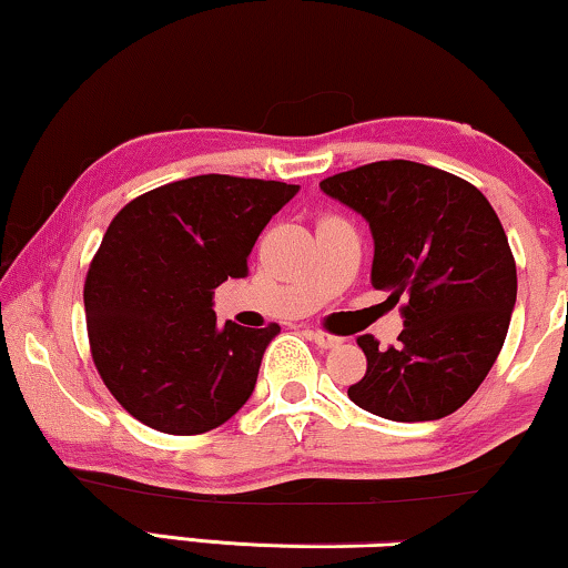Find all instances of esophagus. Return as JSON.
Listing matches in <instances>:
<instances>
[{"mask_svg": "<svg viewBox=\"0 0 568 568\" xmlns=\"http://www.w3.org/2000/svg\"><path fill=\"white\" fill-rule=\"evenodd\" d=\"M307 334H311L313 342L318 344V347H323V349H328V347H338V344H342V336L328 334V331L315 328V331H307Z\"/></svg>", "mask_w": 568, "mask_h": 568, "instance_id": "obj_1", "label": "esophagus"}]
</instances>
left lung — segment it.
I'll use <instances>...</instances> for the list:
<instances>
[{"mask_svg": "<svg viewBox=\"0 0 568 568\" xmlns=\"http://www.w3.org/2000/svg\"><path fill=\"white\" fill-rule=\"evenodd\" d=\"M321 190L371 224V282L404 302L399 342L359 336L367 371L349 399L396 423L452 415L496 363L517 302V263L480 190L417 161H373Z\"/></svg>", "mask_w": 568, "mask_h": 568, "instance_id": "obj_1", "label": "left lung"}]
</instances>
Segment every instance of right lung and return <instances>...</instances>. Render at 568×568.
Segmentation results:
<instances>
[{
    "instance_id": "add662e5",
    "label": "right lung",
    "mask_w": 568,
    "mask_h": 568,
    "mask_svg": "<svg viewBox=\"0 0 568 568\" xmlns=\"http://www.w3.org/2000/svg\"><path fill=\"white\" fill-rule=\"evenodd\" d=\"M297 185L201 174L116 213L85 276L95 371L132 417L169 436L224 425L253 394L278 331L216 326L213 290L247 276V255Z\"/></svg>"
}]
</instances>
